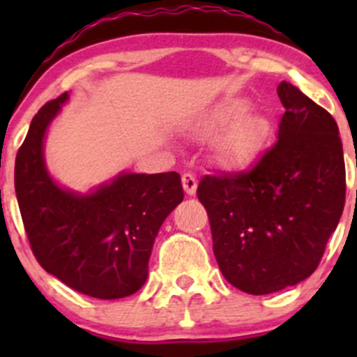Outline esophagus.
Instances as JSON below:
<instances>
[{
    "label": "esophagus",
    "instance_id": "1",
    "mask_svg": "<svg viewBox=\"0 0 357 357\" xmlns=\"http://www.w3.org/2000/svg\"><path fill=\"white\" fill-rule=\"evenodd\" d=\"M181 183H183V188H185L186 195H195L197 193V178L193 174H190V172H186V174H183L181 178Z\"/></svg>",
    "mask_w": 357,
    "mask_h": 357
}]
</instances>
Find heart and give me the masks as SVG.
I'll return each instance as SVG.
<instances>
[{
	"label": "heart",
	"instance_id": "heart-1",
	"mask_svg": "<svg viewBox=\"0 0 357 357\" xmlns=\"http://www.w3.org/2000/svg\"><path fill=\"white\" fill-rule=\"evenodd\" d=\"M250 109L247 98H226L208 109L197 122L202 136H214L215 162L226 171L240 172L250 167L271 136V121Z\"/></svg>",
	"mask_w": 357,
	"mask_h": 357
}]
</instances>
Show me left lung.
Returning a JSON list of instances; mask_svg holds the SVG:
<instances>
[{"instance_id": "8db88e82", "label": "left lung", "mask_w": 357, "mask_h": 357, "mask_svg": "<svg viewBox=\"0 0 357 357\" xmlns=\"http://www.w3.org/2000/svg\"><path fill=\"white\" fill-rule=\"evenodd\" d=\"M276 91L285 114L273 149L250 171L205 176L197 190L222 276L252 295L311 276L345 202L335 119L290 82L282 81Z\"/></svg>"}]
</instances>
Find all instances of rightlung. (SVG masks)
Returning <instances> with one entry per match:
<instances>
[{
    "instance_id": "1",
    "label": "right lung",
    "mask_w": 357,
    "mask_h": 357,
    "mask_svg": "<svg viewBox=\"0 0 357 357\" xmlns=\"http://www.w3.org/2000/svg\"><path fill=\"white\" fill-rule=\"evenodd\" d=\"M68 100L34 115L15 160V193L25 233L45 271L89 297L132 295L149 278L162 222L181 204L178 172H119L88 193L63 188L45 162V138Z\"/></svg>"
}]
</instances>
